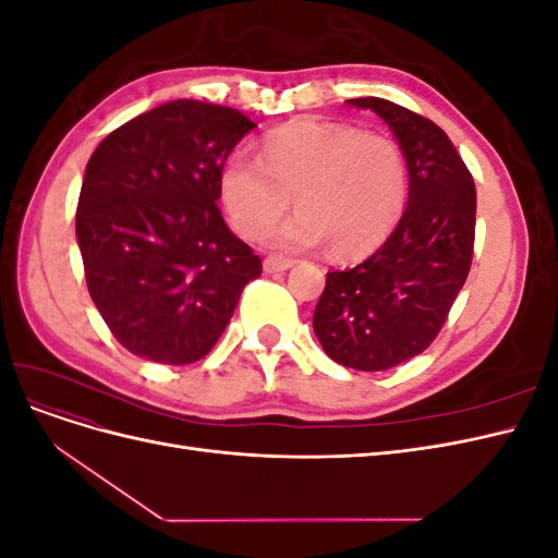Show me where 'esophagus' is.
<instances>
[{
	"mask_svg": "<svg viewBox=\"0 0 558 558\" xmlns=\"http://www.w3.org/2000/svg\"><path fill=\"white\" fill-rule=\"evenodd\" d=\"M295 265V260L291 258H283V256H267L263 260V269L267 275H275V272H286V269H291Z\"/></svg>",
	"mask_w": 558,
	"mask_h": 558,
	"instance_id": "esophagus-1",
	"label": "esophagus"
}]
</instances>
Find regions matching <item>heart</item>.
<instances>
[{
  "label": "heart",
  "mask_w": 558,
  "mask_h": 558,
  "mask_svg": "<svg viewBox=\"0 0 558 558\" xmlns=\"http://www.w3.org/2000/svg\"><path fill=\"white\" fill-rule=\"evenodd\" d=\"M218 193L232 228L258 240L272 232L283 248L328 244L337 258H363L391 234L408 202V167L393 140L344 123L295 121L269 132L260 158L230 154Z\"/></svg>",
  "instance_id": "obj_1"
}]
</instances>
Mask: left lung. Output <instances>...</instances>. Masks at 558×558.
I'll use <instances>...</instances> for the list:
<instances>
[{
  "mask_svg": "<svg viewBox=\"0 0 558 558\" xmlns=\"http://www.w3.org/2000/svg\"><path fill=\"white\" fill-rule=\"evenodd\" d=\"M347 105L375 111L391 128L410 195L373 256L328 272L312 326L335 363L379 373L418 356L445 326L470 272L477 193L459 150L428 118L381 97Z\"/></svg>",
  "mask_w": 558,
  "mask_h": 558,
  "instance_id": "left-lung-1",
  "label": "left lung"
}]
</instances>
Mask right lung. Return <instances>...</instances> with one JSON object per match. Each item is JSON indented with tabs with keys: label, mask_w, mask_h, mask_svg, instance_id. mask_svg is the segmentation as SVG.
Wrapping results in <instances>:
<instances>
[{
	"label": "right lung",
	"mask_w": 558,
	"mask_h": 558,
	"mask_svg": "<svg viewBox=\"0 0 558 558\" xmlns=\"http://www.w3.org/2000/svg\"><path fill=\"white\" fill-rule=\"evenodd\" d=\"M256 128L172 99L113 130L83 174L76 242L97 312L130 353L189 365L223 335L260 258L216 207L218 172Z\"/></svg>",
	"instance_id": "1"
}]
</instances>
